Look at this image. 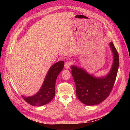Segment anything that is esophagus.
<instances>
[{"label": "esophagus", "instance_id": "esophagus-1", "mask_svg": "<svg viewBox=\"0 0 130 130\" xmlns=\"http://www.w3.org/2000/svg\"><path fill=\"white\" fill-rule=\"evenodd\" d=\"M72 64V62L70 60H68L66 61L65 64H64V68L66 69H69L70 68V66Z\"/></svg>", "mask_w": 130, "mask_h": 130}]
</instances>
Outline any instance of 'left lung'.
<instances>
[{
    "label": "left lung",
    "mask_w": 130,
    "mask_h": 130,
    "mask_svg": "<svg viewBox=\"0 0 130 130\" xmlns=\"http://www.w3.org/2000/svg\"><path fill=\"white\" fill-rule=\"evenodd\" d=\"M114 61L111 71L105 77L96 78L84 69L72 66V74L76 86V96L86 105H94L105 100L115 85L119 67V55L112 42L110 43Z\"/></svg>",
    "instance_id": "obj_1"
}]
</instances>
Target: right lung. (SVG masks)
Returning a JSON list of instances; mask_svg holds the SVG:
<instances>
[{
	"label": "right lung",
	"mask_w": 130,
	"mask_h": 130,
	"mask_svg": "<svg viewBox=\"0 0 130 130\" xmlns=\"http://www.w3.org/2000/svg\"><path fill=\"white\" fill-rule=\"evenodd\" d=\"M64 65L63 61H59L51 67L39 92L32 96H22L23 99L32 106H42L50 103L55 95L56 80Z\"/></svg>",
	"instance_id": "add662e5"
}]
</instances>
